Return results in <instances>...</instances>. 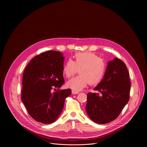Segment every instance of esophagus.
<instances>
[{"instance_id": "obj_1", "label": "esophagus", "mask_w": 147, "mask_h": 147, "mask_svg": "<svg viewBox=\"0 0 147 147\" xmlns=\"http://www.w3.org/2000/svg\"><path fill=\"white\" fill-rule=\"evenodd\" d=\"M72 93L74 94H79V92L78 91H76V90H72Z\"/></svg>"}]
</instances>
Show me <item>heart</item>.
<instances>
[{"label":"heart","mask_w":147,"mask_h":147,"mask_svg":"<svg viewBox=\"0 0 147 147\" xmlns=\"http://www.w3.org/2000/svg\"><path fill=\"white\" fill-rule=\"evenodd\" d=\"M79 69L80 75L69 80L67 85L74 90L79 91L89 83L97 85L105 77L107 64L105 61L92 52L76 53L74 61L67 60L63 68V73L67 78L76 74Z\"/></svg>","instance_id":"heart-1"}]
</instances>
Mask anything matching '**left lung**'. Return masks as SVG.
<instances>
[{
  "mask_svg": "<svg viewBox=\"0 0 147 147\" xmlns=\"http://www.w3.org/2000/svg\"><path fill=\"white\" fill-rule=\"evenodd\" d=\"M131 83L126 64L116 58L108 62L105 77L94 88L101 95L89 92L85 106L95 123L106 124L115 120L129 99Z\"/></svg>",
  "mask_w": 147,
  "mask_h": 147,
  "instance_id": "1",
  "label": "left lung"
}]
</instances>
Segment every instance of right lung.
Instances as JSON below:
<instances>
[{"instance_id":"add662e5","label":"right lung","mask_w":147,"mask_h":147,"mask_svg":"<svg viewBox=\"0 0 147 147\" xmlns=\"http://www.w3.org/2000/svg\"><path fill=\"white\" fill-rule=\"evenodd\" d=\"M63 61L61 52L45 51L34 57L24 71L21 101L37 122H55L63 110L65 98L71 94L70 89H59L64 83Z\"/></svg>"}]
</instances>
